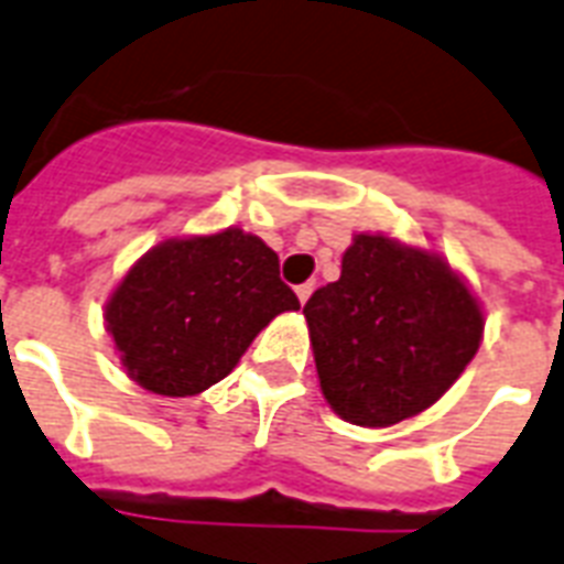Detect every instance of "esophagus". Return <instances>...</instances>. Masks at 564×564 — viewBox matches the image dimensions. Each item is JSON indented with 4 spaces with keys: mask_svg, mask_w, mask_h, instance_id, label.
Masks as SVG:
<instances>
[{
    "mask_svg": "<svg viewBox=\"0 0 564 564\" xmlns=\"http://www.w3.org/2000/svg\"><path fill=\"white\" fill-rule=\"evenodd\" d=\"M314 291V282H303V285H296V296H300V303H305Z\"/></svg>",
    "mask_w": 564,
    "mask_h": 564,
    "instance_id": "34e87169",
    "label": "esophagus"
}]
</instances>
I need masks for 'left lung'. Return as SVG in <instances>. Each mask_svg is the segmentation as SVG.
<instances>
[{
	"instance_id": "obj_1",
	"label": "left lung",
	"mask_w": 564,
	"mask_h": 564,
	"mask_svg": "<svg viewBox=\"0 0 564 564\" xmlns=\"http://www.w3.org/2000/svg\"><path fill=\"white\" fill-rule=\"evenodd\" d=\"M303 314L326 403L370 430L447 394L486 329L479 296L444 256L382 232L352 235L341 279L314 291Z\"/></svg>"
}]
</instances>
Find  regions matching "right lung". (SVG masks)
<instances>
[{
    "instance_id": "right-lung-1",
    "label": "right lung",
    "mask_w": 564,
    "mask_h": 564,
    "mask_svg": "<svg viewBox=\"0 0 564 564\" xmlns=\"http://www.w3.org/2000/svg\"><path fill=\"white\" fill-rule=\"evenodd\" d=\"M300 300L279 256L238 226L167 238L105 300V329L126 377L161 397H194L229 377L256 335Z\"/></svg>"
}]
</instances>
